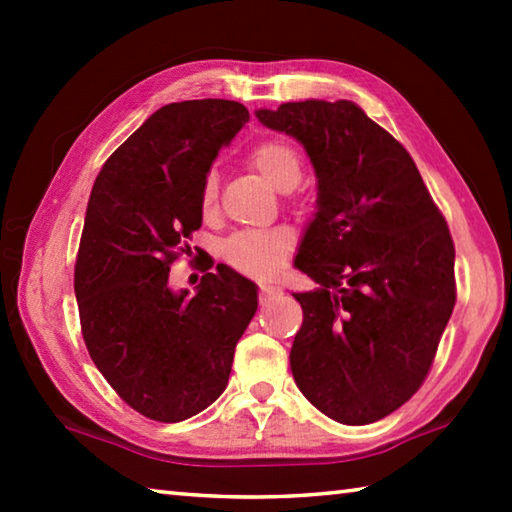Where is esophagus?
<instances>
[{"label":"esophagus","instance_id":"34e87169","mask_svg":"<svg viewBox=\"0 0 512 512\" xmlns=\"http://www.w3.org/2000/svg\"><path fill=\"white\" fill-rule=\"evenodd\" d=\"M275 296H280V289L273 287V284H262V287H259V302H266Z\"/></svg>","mask_w":512,"mask_h":512}]
</instances>
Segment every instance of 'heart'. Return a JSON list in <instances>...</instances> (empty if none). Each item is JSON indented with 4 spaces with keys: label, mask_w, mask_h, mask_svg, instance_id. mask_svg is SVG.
<instances>
[{
    "label": "heart",
    "mask_w": 512,
    "mask_h": 512,
    "mask_svg": "<svg viewBox=\"0 0 512 512\" xmlns=\"http://www.w3.org/2000/svg\"><path fill=\"white\" fill-rule=\"evenodd\" d=\"M248 162L262 173L268 185L277 192H291L302 178V158L296 146L282 137H266L250 146ZM203 216H212L219 205V178L214 171H207L198 196ZM293 248V237L287 230L271 232H241L230 237L221 246V257L225 264L239 273L266 275L282 264V259Z\"/></svg>",
    "instance_id": "b5f03b06"
}]
</instances>
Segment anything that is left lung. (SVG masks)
Returning a JSON list of instances; mask_svg holds the SVG:
<instances>
[{"label": "left lung", "mask_w": 512, "mask_h": 512, "mask_svg": "<svg viewBox=\"0 0 512 512\" xmlns=\"http://www.w3.org/2000/svg\"><path fill=\"white\" fill-rule=\"evenodd\" d=\"M257 117L302 142L318 176L296 266L320 287L293 293V379L327 418L377 422L418 393L454 311L449 225L409 151L352 101L282 103Z\"/></svg>", "instance_id": "1"}]
</instances>
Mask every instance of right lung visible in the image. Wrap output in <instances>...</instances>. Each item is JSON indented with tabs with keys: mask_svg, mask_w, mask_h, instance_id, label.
Instances as JSON below:
<instances>
[{
	"mask_svg": "<svg viewBox=\"0 0 512 512\" xmlns=\"http://www.w3.org/2000/svg\"><path fill=\"white\" fill-rule=\"evenodd\" d=\"M248 119L237 101L169 103L94 180L74 264L81 334L115 393L149 420H187L225 391L257 311L255 284L223 264L205 268L194 296L167 284L201 228L205 173Z\"/></svg>",
	"mask_w": 512,
	"mask_h": 512,
	"instance_id": "right-lung-1",
	"label": "right lung"
}]
</instances>
